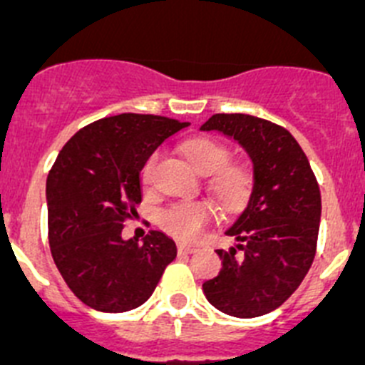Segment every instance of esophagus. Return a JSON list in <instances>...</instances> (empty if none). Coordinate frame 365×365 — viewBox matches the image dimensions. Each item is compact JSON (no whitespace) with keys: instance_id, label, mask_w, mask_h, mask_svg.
Wrapping results in <instances>:
<instances>
[{"instance_id":"1","label":"esophagus","mask_w":365,"mask_h":365,"mask_svg":"<svg viewBox=\"0 0 365 365\" xmlns=\"http://www.w3.org/2000/svg\"><path fill=\"white\" fill-rule=\"evenodd\" d=\"M196 251H198V249L192 247V245H183V244L178 245L180 255H192V252H196Z\"/></svg>"}]
</instances>
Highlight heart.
Here are the masks:
<instances>
[{
	"label": "heart",
	"instance_id": "b5f03b06",
	"mask_svg": "<svg viewBox=\"0 0 365 365\" xmlns=\"http://www.w3.org/2000/svg\"><path fill=\"white\" fill-rule=\"evenodd\" d=\"M183 154L192 165L203 173L212 175V187L225 205L236 207L244 202L251 189V175L240 163H227L231 154L223 143L216 142L212 138H192L182 145ZM160 154H153L145 162L142 170L143 182L149 185L153 183L156 167H158ZM215 205L209 202H182L170 205L162 212L160 225L170 236L182 242H195L202 236L207 225L215 220Z\"/></svg>",
	"mask_w": 365,
	"mask_h": 365
}]
</instances>
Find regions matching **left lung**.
<instances>
[{
    "mask_svg": "<svg viewBox=\"0 0 365 365\" xmlns=\"http://www.w3.org/2000/svg\"><path fill=\"white\" fill-rule=\"evenodd\" d=\"M200 129L235 138L255 169L247 207L227 229L244 255L236 256L235 247L218 249L222 271L203 284V293L222 313L262 317L280 307L311 269L320 229V187L293 134L272 121L215 114Z\"/></svg>",
    "mask_w": 365,
    "mask_h": 365,
    "instance_id": "1",
    "label": "left lung"
}]
</instances>
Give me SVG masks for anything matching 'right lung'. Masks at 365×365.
<instances>
[{
  "mask_svg": "<svg viewBox=\"0 0 365 365\" xmlns=\"http://www.w3.org/2000/svg\"><path fill=\"white\" fill-rule=\"evenodd\" d=\"M187 125L154 114L101 118L58 154L47 178L48 244L65 284L88 307L136 309L176 258V244L163 232L150 231L138 244L121 231L142 203L140 170Z\"/></svg>",
  "mask_w": 365,
  "mask_h": 365,
  "instance_id": "right-lung-1",
  "label": "right lung"
}]
</instances>
